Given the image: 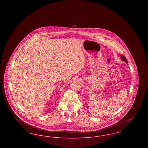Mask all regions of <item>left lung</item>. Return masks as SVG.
I'll list each match as a JSON object with an SVG mask.
<instances>
[{
	"label": "left lung",
	"instance_id": "8db88e82",
	"mask_svg": "<svg viewBox=\"0 0 148 148\" xmlns=\"http://www.w3.org/2000/svg\"><path fill=\"white\" fill-rule=\"evenodd\" d=\"M120 57H121V59L123 60V61H124L125 62H126V63H127V58H125V56L122 54L120 55Z\"/></svg>",
	"mask_w": 148,
	"mask_h": 148
}]
</instances>
